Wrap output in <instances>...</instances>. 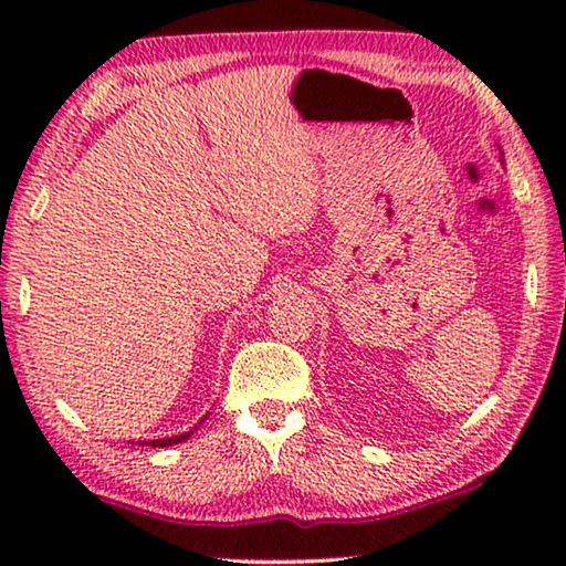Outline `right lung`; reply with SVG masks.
Returning <instances> with one entry per match:
<instances>
[{"label":"right lung","instance_id":"obj_1","mask_svg":"<svg viewBox=\"0 0 566 566\" xmlns=\"http://www.w3.org/2000/svg\"><path fill=\"white\" fill-rule=\"evenodd\" d=\"M191 432H185V434H177V437H167V439H151V442H145L149 447H171V444H179L185 442V439H189Z\"/></svg>","mask_w":566,"mask_h":566}]
</instances>
